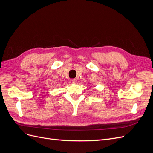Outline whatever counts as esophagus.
Masks as SVG:
<instances>
[{
    "mask_svg": "<svg viewBox=\"0 0 153 153\" xmlns=\"http://www.w3.org/2000/svg\"><path fill=\"white\" fill-rule=\"evenodd\" d=\"M71 82L73 83V84H76V80L74 78V79L71 80Z\"/></svg>",
    "mask_w": 153,
    "mask_h": 153,
    "instance_id": "obj_1",
    "label": "esophagus"
}]
</instances>
